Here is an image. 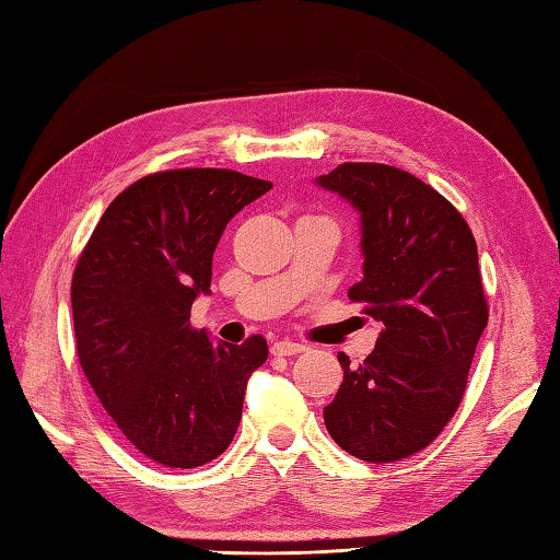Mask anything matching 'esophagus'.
Returning a JSON list of instances; mask_svg holds the SVG:
<instances>
[{"instance_id":"obj_1","label":"esophagus","mask_w":560,"mask_h":560,"mask_svg":"<svg viewBox=\"0 0 560 560\" xmlns=\"http://www.w3.org/2000/svg\"><path fill=\"white\" fill-rule=\"evenodd\" d=\"M305 349H307L305 343L289 341V339H281V341H273L271 343V353L273 355H295V353H303Z\"/></svg>"}]
</instances>
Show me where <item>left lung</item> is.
Masks as SVG:
<instances>
[{
    "label": "left lung",
    "mask_w": 560,
    "mask_h": 560,
    "mask_svg": "<svg viewBox=\"0 0 560 560\" xmlns=\"http://www.w3.org/2000/svg\"><path fill=\"white\" fill-rule=\"evenodd\" d=\"M361 217L363 279L351 301L383 331L361 365L339 353L343 380L325 407L335 443L365 462L431 445L457 411L489 323L477 241L462 213L407 171L341 163L315 180Z\"/></svg>",
    "instance_id": "obj_1"
}]
</instances>
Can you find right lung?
Wrapping results in <instances>:
<instances>
[{
  "mask_svg": "<svg viewBox=\"0 0 560 560\" xmlns=\"http://www.w3.org/2000/svg\"><path fill=\"white\" fill-rule=\"evenodd\" d=\"M271 183L225 168L141 177L105 209L71 279L79 363L141 455L195 469L231 445L267 341L213 343L189 311L209 295L225 225Z\"/></svg>",
  "mask_w": 560,
  "mask_h": 560,
  "instance_id": "add662e5",
  "label": "right lung"
}]
</instances>
